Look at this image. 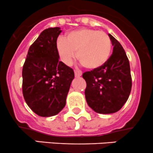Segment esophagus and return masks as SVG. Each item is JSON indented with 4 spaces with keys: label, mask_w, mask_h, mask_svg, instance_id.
<instances>
[{
    "label": "esophagus",
    "mask_w": 153,
    "mask_h": 153,
    "mask_svg": "<svg viewBox=\"0 0 153 153\" xmlns=\"http://www.w3.org/2000/svg\"><path fill=\"white\" fill-rule=\"evenodd\" d=\"M74 74H75V76L76 77H79L82 76V71H80L79 70H76L74 71Z\"/></svg>",
    "instance_id": "esophagus-1"
}]
</instances>
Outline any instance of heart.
Returning <instances> with one entry per match:
<instances>
[{"instance_id": "obj_1", "label": "heart", "mask_w": 153, "mask_h": 153, "mask_svg": "<svg viewBox=\"0 0 153 153\" xmlns=\"http://www.w3.org/2000/svg\"><path fill=\"white\" fill-rule=\"evenodd\" d=\"M56 51L60 59L71 65L77 58L84 67L95 70L102 67L110 56L111 41L103 31L82 28L68 33L65 39L57 40Z\"/></svg>"}]
</instances>
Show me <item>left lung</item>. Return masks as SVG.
<instances>
[{"instance_id":"1","label":"left lung","mask_w":153,"mask_h":153,"mask_svg":"<svg viewBox=\"0 0 153 153\" xmlns=\"http://www.w3.org/2000/svg\"><path fill=\"white\" fill-rule=\"evenodd\" d=\"M114 46L108 61L95 70L83 73L87 103L100 114L117 112L127 101L131 89L130 65L120 42L108 34Z\"/></svg>"}]
</instances>
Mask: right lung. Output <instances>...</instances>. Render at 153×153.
<instances>
[{
  "label": "right lung",
  "mask_w": 153,
  "mask_h": 153,
  "mask_svg": "<svg viewBox=\"0 0 153 153\" xmlns=\"http://www.w3.org/2000/svg\"><path fill=\"white\" fill-rule=\"evenodd\" d=\"M59 27L45 30L29 48L22 70V92L28 106L39 116L58 114L66 104L73 69L59 61Z\"/></svg>",
  "instance_id": "obj_1"
}]
</instances>
